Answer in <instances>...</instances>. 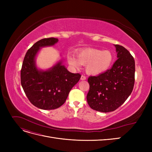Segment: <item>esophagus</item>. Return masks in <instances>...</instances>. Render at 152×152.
<instances>
[{
  "label": "esophagus",
  "instance_id": "esophagus-1",
  "mask_svg": "<svg viewBox=\"0 0 152 152\" xmlns=\"http://www.w3.org/2000/svg\"><path fill=\"white\" fill-rule=\"evenodd\" d=\"M80 79H81L82 80H86V77L85 75H82L81 76Z\"/></svg>",
  "mask_w": 152,
  "mask_h": 152
}]
</instances>
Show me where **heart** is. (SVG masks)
<instances>
[{"label": "heart", "mask_w": 152, "mask_h": 152, "mask_svg": "<svg viewBox=\"0 0 152 152\" xmlns=\"http://www.w3.org/2000/svg\"><path fill=\"white\" fill-rule=\"evenodd\" d=\"M77 58L72 54L67 56L68 62L75 68L86 65V72L96 75L108 70L113 61V55L109 50H101L94 48H85L77 53Z\"/></svg>", "instance_id": "b5f03b06"}]
</instances>
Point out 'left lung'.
I'll return each mask as SVG.
<instances>
[{
  "instance_id": "1",
  "label": "left lung",
  "mask_w": 152,
  "mask_h": 152,
  "mask_svg": "<svg viewBox=\"0 0 152 152\" xmlns=\"http://www.w3.org/2000/svg\"><path fill=\"white\" fill-rule=\"evenodd\" d=\"M114 45L118 59L112 68L96 77L90 76L87 80V103L92 109L104 113L114 111L125 102L134 84V58L122 45Z\"/></svg>"
}]
</instances>
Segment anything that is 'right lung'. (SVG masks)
I'll return each instance as SVG.
<instances>
[{
    "instance_id": "add662e5",
    "label": "right lung",
    "mask_w": 152,
    "mask_h": 152,
    "mask_svg": "<svg viewBox=\"0 0 152 152\" xmlns=\"http://www.w3.org/2000/svg\"><path fill=\"white\" fill-rule=\"evenodd\" d=\"M56 38L43 39L35 43L26 52L21 70V84L30 102L42 110H53L64 104L72 87L80 79L79 73L68 71L62 60L47 70L36 66L35 58L40 49L52 46Z\"/></svg>"
}]
</instances>
